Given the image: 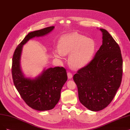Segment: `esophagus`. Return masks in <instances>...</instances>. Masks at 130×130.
<instances>
[{
    "label": "esophagus",
    "mask_w": 130,
    "mask_h": 130,
    "mask_svg": "<svg viewBox=\"0 0 130 130\" xmlns=\"http://www.w3.org/2000/svg\"><path fill=\"white\" fill-rule=\"evenodd\" d=\"M67 76H68V79H71V78H72V74L71 73V72H68V73H67Z\"/></svg>",
    "instance_id": "34e87169"
}]
</instances>
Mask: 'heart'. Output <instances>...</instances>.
Masks as SVG:
<instances>
[{"instance_id": "obj_1", "label": "heart", "mask_w": 130, "mask_h": 130, "mask_svg": "<svg viewBox=\"0 0 130 130\" xmlns=\"http://www.w3.org/2000/svg\"><path fill=\"white\" fill-rule=\"evenodd\" d=\"M95 44L92 39L73 32L64 35L58 41V47L53 53L57 58H62L69 53L68 62L74 68L86 66L92 60L95 51Z\"/></svg>"}]
</instances>
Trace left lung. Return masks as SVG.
<instances>
[{"instance_id":"8db88e82","label":"left lung","mask_w":130,"mask_h":130,"mask_svg":"<svg viewBox=\"0 0 130 130\" xmlns=\"http://www.w3.org/2000/svg\"><path fill=\"white\" fill-rule=\"evenodd\" d=\"M100 30L102 45L92 60L73 77L80 103L93 111L109 105L121 85L123 73L120 47L106 30Z\"/></svg>"}]
</instances>
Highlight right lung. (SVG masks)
<instances>
[{"label":"right lung","instance_id":"add662e5","mask_svg":"<svg viewBox=\"0 0 130 130\" xmlns=\"http://www.w3.org/2000/svg\"><path fill=\"white\" fill-rule=\"evenodd\" d=\"M54 26L29 32L15 49L12 59V74L14 84L25 102L36 110L52 109L58 103L61 91L67 80L63 67L45 68L37 77H26L21 68L20 60L23 46L32 38L50 33Z\"/></svg>","mask_w":130,"mask_h":130}]
</instances>
